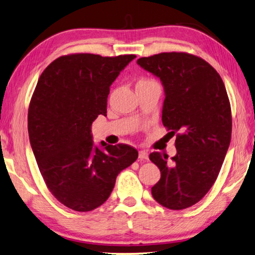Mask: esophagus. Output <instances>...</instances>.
I'll return each instance as SVG.
<instances>
[{
    "mask_svg": "<svg viewBox=\"0 0 255 255\" xmlns=\"http://www.w3.org/2000/svg\"><path fill=\"white\" fill-rule=\"evenodd\" d=\"M138 158L140 160H148V153L146 151H140L138 152Z\"/></svg>",
    "mask_w": 255,
    "mask_h": 255,
    "instance_id": "34e87169",
    "label": "esophagus"
}]
</instances>
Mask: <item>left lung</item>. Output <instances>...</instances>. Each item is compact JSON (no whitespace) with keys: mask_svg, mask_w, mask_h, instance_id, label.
<instances>
[{"mask_svg":"<svg viewBox=\"0 0 255 255\" xmlns=\"http://www.w3.org/2000/svg\"><path fill=\"white\" fill-rule=\"evenodd\" d=\"M136 63L161 80L165 93L162 123L173 135L177 133L171 162L166 154H150L161 171L152 195L167 209L190 208L214 184L231 141L227 90L213 66L189 53H160Z\"/></svg>","mask_w":255,"mask_h":255,"instance_id":"obj_1","label":"left lung"}]
</instances>
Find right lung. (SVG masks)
<instances>
[{"mask_svg": "<svg viewBox=\"0 0 255 255\" xmlns=\"http://www.w3.org/2000/svg\"><path fill=\"white\" fill-rule=\"evenodd\" d=\"M135 57L63 55L37 81L27 114L30 143L47 189L69 209L102 205L119 173L137 158L128 144L95 146L91 134L98 115H107L110 86Z\"/></svg>", "mask_w": 255, "mask_h": 255, "instance_id": "obj_1", "label": "right lung"}]
</instances>
